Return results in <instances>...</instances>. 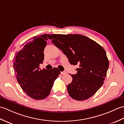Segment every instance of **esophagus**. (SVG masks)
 I'll return each mask as SVG.
<instances>
[{"mask_svg":"<svg viewBox=\"0 0 124 124\" xmlns=\"http://www.w3.org/2000/svg\"><path fill=\"white\" fill-rule=\"evenodd\" d=\"M61 74L62 75H66V74H67V72L66 71H62Z\"/></svg>","mask_w":124,"mask_h":124,"instance_id":"esophagus-1","label":"esophagus"}]
</instances>
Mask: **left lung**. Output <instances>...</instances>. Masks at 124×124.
<instances>
[{
  "mask_svg": "<svg viewBox=\"0 0 124 124\" xmlns=\"http://www.w3.org/2000/svg\"><path fill=\"white\" fill-rule=\"evenodd\" d=\"M51 42L62 50L71 65H79L71 76L68 93L78 101L86 100L103 84L109 67L106 51L95 41L79 34H51Z\"/></svg>",
  "mask_w": 124,
  "mask_h": 124,
  "instance_id": "1",
  "label": "left lung"
}]
</instances>
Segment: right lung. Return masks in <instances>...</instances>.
Segmentation results:
<instances>
[{
  "label": "right lung",
  "instance_id": "1",
  "mask_svg": "<svg viewBox=\"0 0 124 124\" xmlns=\"http://www.w3.org/2000/svg\"><path fill=\"white\" fill-rule=\"evenodd\" d=\"M50 34L34 37L16 52L13 67L16 79L22 89L29 97L42 100L50 94L54 82L60 74L57 68L41 70L39 65L44 59V49Z\"/></svg>",
  "mask_w": 124,
  "mask_h": 124
}]
</instances>
